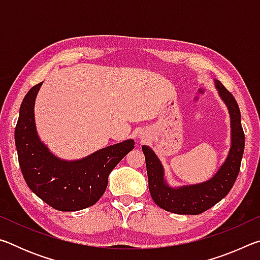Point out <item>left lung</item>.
Listing matches in <instances>:
<instances>
[{
	"mask_svg": "<svg viewBox=\"0 0 260 260\" xmlns=\"http://www.w3.org/2000/svg\"><path fill=\"white\" fill-rule=\"evenodd\" d=\"M220 99L227 105L231 117V149L218 172L208 181L178 188L167 184L164 167L151 148L142 147L146 156L149 191L155 203L165 211L178 214H200L225 197L239 175L244 151V133L239 105L219 80H214Z\"/></svg>",
	"mask_w": 260,
	"mask_h": 260,
	"instance_id": "1",
	"label": "left lung"
}]
</instances>
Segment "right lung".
I'll use <instances>...</instances> for the list:
<instances>
[{
	"label": "right lung",
	"instance_id": "1",
	"mask_svg": "<svg viewBox=\"0 0 260 260\" xmlns=\"http://www.w3.org/2000/svg\"><path fill=\"white\" fill-rule=\"evenodd\" d=\"M41 85L26 94L15 129L21 173L30 190L51 208L64 212L89 208L102 197L109 174L134 148V141L112 144L77 160L56 157L39 138L35 126L34 104Z\"/></svg>",
	"mask_w": 260,
	"mask_h": 260
}]
</instances>
